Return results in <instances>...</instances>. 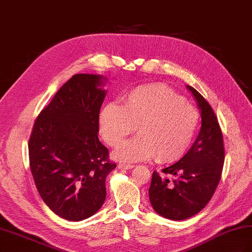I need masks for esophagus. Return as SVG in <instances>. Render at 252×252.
<instances>
[{"label":"esophagus","instance_id":"obj_1","mask_svg":"<svg viewBox=\"0 0 252 252\" xmlns=\"http://www.w3.org/2000/svg\"><path fill=\"white\" fill-rule=\"evenodd\" d=\"M119 168L127 170V169L134 168V165H133V164H127V163H119Z\"/></svg>","mask_w":252,"mask_h":252}]
</instances>
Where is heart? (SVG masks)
I'll list each match as a JSON object with an SVG mask.
<instances>
[{
    "mask_svg": "<svg viewBox=\"0 0 252 252\" xmlns=\"http://www.w3.org/2000/svg\"><path fill=\"white\" fill-rule=\"evenodd\" d=\"M137 126L138 135L126 142L115 156L141 161L156 156L160 162L180 159L189 148L199 126V112L173 91L161 85L134 89L123 105L111 101L99 114L104 141L118 147Z\"/></svg>",
    "mask_w": 252,
    "mask_h": 252,
    "instance_id": "obj_1",
    "label": "heart"
}]
</instances>
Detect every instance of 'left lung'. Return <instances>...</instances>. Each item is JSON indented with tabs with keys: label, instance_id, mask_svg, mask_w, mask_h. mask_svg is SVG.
Instances as JSON below:
<instances>
[{
	"label": "left lung",
	"instance_id": "1",
	"mask_svg": "<svg viewBox=\"0 0 252 252\" xmlns=\"http://www.w3.org/2000/svg\"><path fill=\"white\" fill-rule=\"evenodd\" d=\"M197 103L201 127L189 151L178 162L154 171L148 194L159 216L181 221L206 207L220 182L224 164L223 135L216 114L199 92L186 85Z\"/></svg>",
	"mask_w": 252,
	"mask_h": 252
}]
</instances>
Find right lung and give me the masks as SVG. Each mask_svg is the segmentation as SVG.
Wrapping results in <instances>:
<instances>
[{
  "mask_svg": "<svg viewBox=\"0 0 252 252\" xmlns=\"http://www.w3.org/2000/svg\"><path fill=\"white\" fill-rule=\"evenodd\" d=\"M106 81L101 74H74L40 112L31 133L29 160L37 191L65 220L82 221L99 210L106 178L117 165L97 135Z\"/></svg>",
  "mask_w": 252,
  "mask_h": 252,
  "instance_id": "obj_1",
  "label": "right lung"
}]
</instances>
